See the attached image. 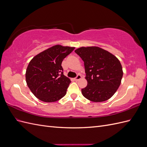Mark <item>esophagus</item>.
I'll return each instance as SVG.
<instances>
[{
  "label": "esophagus",
  "mask_w": 147,
  "mask_h": 147,
  "mask_svg": "<svg viewBox=\"0 0 147 147\" xmlns=\"http://www.w3.org/2000/svg\"><path fill=\"white\" fill-rule=\"evenodd\" d=\"M82 78V76L80 75H78L77 76L75 77L74 79H75V81H78V80H80Z\"/></svg>",
  "instance_id": "1"
}]
</instances>
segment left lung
Segmentation results:
<instances>
[{"instance_id":"8db88e82","label":"left lung","mask_w":147,"mask_h":147,"mask_svg":"<svg viewBox=\"0 0 147 147\" xmlns=\"http://www.w3.org/2000/svg\"><path fill=\"white\" fill-rule=\"evenodd\" d=\"M75 52L84 61L87 86L83 96L92 102L109 99L118 89L123 72L119 59L112 53L98 47H80Z\"/></svg>"}]
</instances>
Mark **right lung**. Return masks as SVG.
I'll return each instance as SVG.
<instances>
[{
	"label": "right lung",
	"instance_id": "add662e5",
	"mask_svg": "<svg viewBox=\"0 0 147 147\" xmlns=\"http://www.w3.org/2000/svg\"><path fill=\"white\" fill-rule=\"evenodd\" d=\"M75 47L54 45L35 56L28 64L26 81L34 95L43 102L59 100L66 94L70 78L61 64Z\"/></svg>",
	"mask_w": 147,
	"mask_h": 147
}]
</instances>
